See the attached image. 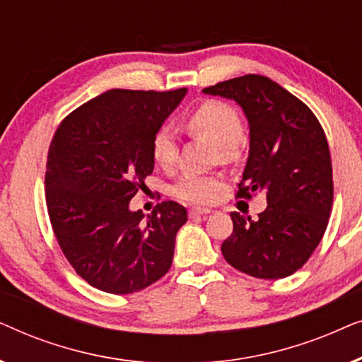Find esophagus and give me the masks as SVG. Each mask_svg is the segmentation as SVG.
<instances>
[{
  "instance_id": "34e87169",
  "label": "esophagus",
  "mask_w": 362,
  "mask_h": 362,
  "mask_svg": "<svg viewBox=\"0 0 362 362\" xmlns=\"http://www.w3.org/2000/svg\"><path fill=\"white\" fill-rule=\"evenodd\" d=\"M209 209H199V207H192L189 211V219H197V217H202V216H207L209 214Z\"/></svg>"
}]
</instances>
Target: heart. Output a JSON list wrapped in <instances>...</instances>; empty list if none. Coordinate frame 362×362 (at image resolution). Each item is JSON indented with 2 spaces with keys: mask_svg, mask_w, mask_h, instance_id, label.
Returning a JSON list of instances; mask_svg holds the SVG:
<instances>
[{
  "mask_svg": "<svg viewBox=\"0 0 362 362\" xmlns=\"http://www.w3.org/2000/svg\"><path fill=\"white\" fill-rule=\"evenodd\" d=\"M187 130L211 138L221 146L226 160L235 156L237 145L244 136V123L239 112L230 103L222 100H207L194 108L186 118ZM155 161L165 170L175 166L177 160V138L171 127H161L155 133L151 143ZM222 189L219 176L185 175L173 185V196L180 201L196 206H209L217 199Z\"/></svg>",
  "mask_w": 362,
  "mask_h": 362,
  "instance_id": "1",
  "label": "heart"
}]
</instances>
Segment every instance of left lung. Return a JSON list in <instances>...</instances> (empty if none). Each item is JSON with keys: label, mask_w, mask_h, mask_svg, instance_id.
<instances>
[{"label": "left lung", "mask_w": 362, "mask_h": 362, "mask_svg": "<svg viewBox=\"0 0 362 362\" xmlns=\"http://www.w3.org/2000/svg\"><path fill=\"white\" fill-rule=\"evenodd\" d=\"M235 100L250 128V150L237 197L267 196L259 219L230 212L234 230L222 255L255 279H285L323 239L333 206V168L315 113L269 77L242 76L202 90Z\"/></svg>", "instance_id": "1"}]
</instances>
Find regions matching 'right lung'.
I'll return each instance as SVG.
<instances>
[{
    "instance_id": "add662e5",
    "label": "right lung",
    "mask_w": 362,
    "mask_h": 362,
    "mask_svg": "<svg viewBox=\"0 0 362 362\" xmlns=\"http://www.w3.org/2000/svg\"><path fill=\"white\" fill-rule=\"evenodd\" d=\"M186 92L112 88L69 113L54 133L49 219L69 264L98 290L135 293L173 264L185 207L165 201L145 219L130 201L153 173V136Z\"/></svg>"
}]
</instances>
